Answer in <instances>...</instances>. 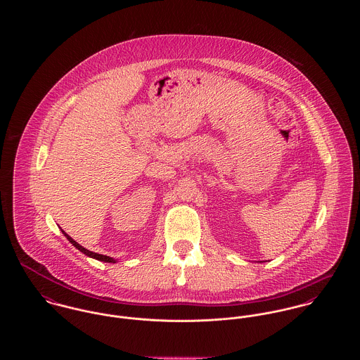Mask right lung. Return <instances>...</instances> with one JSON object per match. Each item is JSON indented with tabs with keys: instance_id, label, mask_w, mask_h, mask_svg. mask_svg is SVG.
Here are the masks:
<instances>
[{
	"instance_id": "right-lung-1",
	"label": "right lung",
	"mask_w": 360,
	"mask_h": 360,
	"mask_svg": "<svg viewBox=\"0 0 360 360\" xmlns=\"http://www.w3.org/2000/svg\"><path fill=\"white\" fill-rule=\"evenodd\" d=\"M63 234H65V237L69 240V243L70 244H73L80 252H83V254H86L87 257H94V259H97V260H101V262H108V263H115V259L110 257H106V255H101V254H96V252H91V251H89V250H86V248H83L80 244H77L72 237H69L65 231H62Z\"/></svg>"
}]
</instances>
